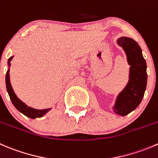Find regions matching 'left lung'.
<instances>
[{
    "instance_id": "obj_1",
    "label": "left lung",
    "mask_w": 158,
    "mask_h": 158,
    "mask_svg": "<svg viewBox=\"0 0 158 158\" xmlns=\"http://www.w3.org/2000/svg\"><path fill=\"white\" fill-rule=\"evenodd\" d=\"M117 43L125 51L131 68L129 82L116 98L113 111L126 116L138 106L143 97L148 79L147 64L141 48L134 39L121 37Z\"/></svg>"
}]
</instances>
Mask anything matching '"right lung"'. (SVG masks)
I'll return each mask as SVG.
<instances>
[{"instance_id": "1", "label": "right lung", "mask_w": 158, "mask_h": 158, "mask_svg": "<svg viewBox=\"0 0 158 158\" xmlns=\"http://www.w3.org/2000/svg\"><path fill=\"white\" fill-rule=\"evenodd\" d=\"M13 56L10 57V59H8V63L9 67L10 66V60L12 59ZM9 72H10V69L7 70V73H6V87H7V91L8 93L9 96H10V99L11 100L12 103L15 106V108L18 110L19 112L22 113L23 114L25 115L27 117L31 118V119H35V118L37 117H42V116L45 114L46 113H48L51 108L49 109H45V110H36V109L31 108L30 106H27L24 102H23L22 101L20 100L18 98V96H16V94L14 92L13 89H12L11 84H10V75H9Z\"/></svg>"}]
</instances>
